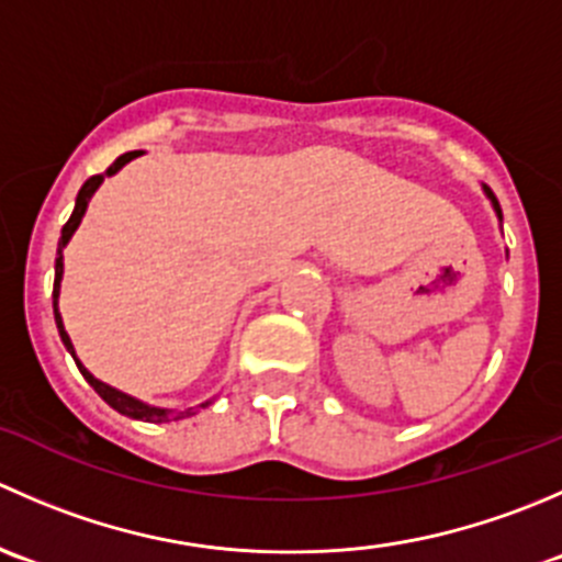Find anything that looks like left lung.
Wrapping results in <instances>:
<instances>
[{
	"instance_id": "left-lung-1",
	"label": "left lung",
	"mask_w": 562,
	"mask_h": 562,
	"mask_svg": "<svg viewBox=\"0 0 562 562\" xmlns=\"http://www.w3.org/2000/svg\"><path fill=\"white\" fill-rule=\"evenodd\" d=\"M484 192H486V198H490L492 201V206H495V212H497V217L503 220V212H501V203H497V198H495V192L490 190V187H484Z\"/></svg>"
}]
</instances>
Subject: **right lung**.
<instances>
[{"instance_id":"add662e5","label":"right lung","mask_w":562,"mask_h":562,"mask_svg":"<svg viewBox=\"0 0 562 562\" xmlns=\"http://www.w3.org/2000/svg\"><path fill=\"white\" fill-rule=\"evenodd\" d=\"M138 155H144V151H127V155L116 157V160H113V166L108 168L105 173L89 176V179L83 181V187H81V190H78V198H76V209H72L70 220H67V223H65V228H61L59 249H56L54 317H56V328H59V337H61V342H65V348L70 350V356H72V359H76V364H78V370H81V375L87 378V383H89V386H92L94 391H98V394L103 396V400L108 402V405L113 407V411H119V413H122V416H130V418H140V422L162 424V422H179V418H187V416H192V413H195V411H192V407H187V411H168V407H151V405H146V402L135 400V396H130V394H122V391L111 389V386H108V383L98 381V378H94L92 372H89L87 367H83L81 361H78V356H76V348H72L70 337H67V331H65V323H61V315H59V282H61V271H65V263H61V249L67 247V241H70V236L76 234V228H78V225H81L83 214H87V206H89V198H92V195H94V190H98V187L103 184V179H105V176H113V173L119 171V168H124V166H127L130 160H135V157H138ZM206 405H212V402H203L201 407H206Z\"/></svg>"}]
</instances>
